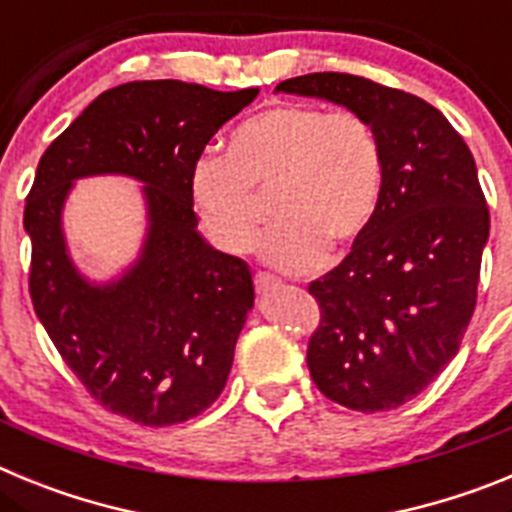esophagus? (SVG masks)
<instances>
[{"mask_svg":"<svg viewBox=\"0 0 512 512\" xmlns=\"http://www.w3.org/2000/svg\"><path fill=\"white\" fill-rule=\"evenodd\" d=\"M253 282H256V292L259 295H266V292H271V289H277L279 287V279L277 277H271V274H256L253 277Z\"/></svg>","mask_w":512,"mask_h":512,"instance_id":"1","label":"esophagus"}]
</instances>
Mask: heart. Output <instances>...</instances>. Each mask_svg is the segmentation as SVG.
Returning <instances> with one entry per match:
<instances>
[{"label":"heart","mask_w":512,"mask_h":512,"mask_svg":"<svg viewBox=\"0 0 512 512\" xmlns=\"http://www.w3.org/2000/svg\"><path fill=\"white\" fill-rule=\"evenodd\" d=\"M194 210L225 253H248L271 194L277 225L261 243L274 269L312 271L328 246H351L372 225L382 197V148L354 112L325 115L310 104H279L230 133L225 156L192 171Z\"/></svg>","instance_id":"heart-1"}]
</instances>
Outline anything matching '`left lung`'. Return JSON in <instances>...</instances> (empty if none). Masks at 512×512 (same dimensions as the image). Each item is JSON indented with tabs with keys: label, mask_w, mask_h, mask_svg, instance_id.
Returning <instances> with one entry per match:
<instances>
[{
	"label": "left lung",
	"mask_w": 512,
	"mask_h": 512,
	"mask_svg": "<svg viewBox=\"0 0 512 512\" xmlns=\"http://www.w3.org/2000/svg\"><path fill=\"white\" fill-rule=\"evenodd\" d=\"M277 92L346 107L382 148L372 225L310 284L323 318L307 369L343 408L395 410L443 372L472 320L490 238L477 164L451 122L415 94L333 71L287 79Z\"/></svg>",
	"instance_id": "8db88e82"
}]
</instances>
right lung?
Here are the masks:
<instances>
[{
    "mask_svg": "<svg viewBox=\"0 0 512 512\" xmlns=\"http://www.w3.org/2000/svg\"><path fill=\"white\" fill-rule=\"evenodd\" d=\"M256 94L130 81L99 94L40 158L25 205L33 307L94 400L133 423H184L228 382L253 279L246 261L205 241L189 184L212 135ZM89 175L144 184V243L110 280L75 266L62 230L65 200Z\"/></svg>",
    "mask_w": 512,
    "mask_h": 512,
    "instance_id": "obj_1",
    "label": "right lung"
}]
</instances>
